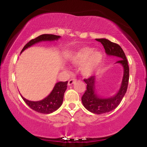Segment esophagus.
I'll return each instance as SVG.
<instances>
[{
  "label": "esophagus",
  "mask_w": 147,
  "mask_h": 147,
  "mask_svg": "<svg viewBox=\"0 0 147 147\" xmlns=\"http://www.w3.org/2000/svg\"><path fill=\"white\" fill-rule=\"evenodd\" d=\"M75 82H76V79H70V80L68 81V85L72 86Z\"/></svg>",
  "instance_id": "esophagus-1"
}]
</instances>
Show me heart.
<instances>
[{"label":"heart","mask_w":147,"mask_h":147,"mask_svg":"<svg viewBox=\"0 0 147 147\" xmlns=\"http://www.w3.org/2000/svg\"><path fill=\"white\" fill-rule=\"evenodd\" d=\"M102 57V54L99 51L93 50V48L90 47H83L72 54L70 61L73 65H82V73L86 77H88L98 68Z\"/></svg>","instance_id":"obj_1"}]
</instances>
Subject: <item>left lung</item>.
Masks as SVG:
<instances>
[{
    "label": "left lung",
    "instance_id": "left-lung-1",
    "mask_svg": "<svg viewBox=\"0 0 147 147\" xmlns=\"http://www.w3.org/2000/svg\"><path fill=\"white\" fill-rule=\"evenodd\" d=\"M95 40L102 43L108 55L119 57L120 59L118 60L116 63H120L124 68V75L120 88L113 97L102 98L96 93L95 90L96 79L95 76H91L89 78L84 79L87 84V87L86 90L82 97V104L90 112L95 114H102L114 110L122 100L127 90L129 84V67L125 54L119 45L113 43L106 38H97Z\"/></svg>",
    "mask_w": 147,
    "mask_h": 147
}]
</instances>
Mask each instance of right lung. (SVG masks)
Instances as JSON below:
<instances>
[{
  "label": "right lung",
  "instance_id": "right-lung-1",
  "mask_svg": "<svg viewBox=\"0 0 147 147\" xmlns=\"http://www.w3.org/2000/svg\"><path fill=\"white\" fill-rule=\"evenodd\" d=\"M59 38L60 36H57V35L54 34L40 35L28 42L21 50V52L24 51L25 49L32 46L35 43H38V42L47 41H55V40L57 41ZM67 84H68V81L57 83L50 95L45 99H42L41 101H38V102L29 101L24 98L23 96H21V97L25 101V102L28 104V106H29L32 110L43 114L52 113L54 111H57L61 106L63 100L64 92L67 89Z\"/></svg>",
  "mask_w": 147,
  "mask_h": 147
}]
</instances>
